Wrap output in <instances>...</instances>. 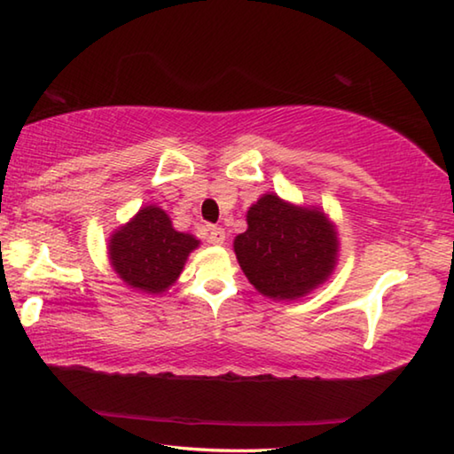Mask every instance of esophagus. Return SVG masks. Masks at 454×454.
Wrapping results in <instances>:
<instances>
[{"label": "esophagus", "instance_id": "1", "mask_svg": "<svg viewBox=\"0 0 454 454\" xmlns=\"http://www.w3.org/2000/svg\"><path fill=\"white\" fill-rule=\"evenodd\" d=\"M224 240H226L224 228H220V226H210V228H208V242H210V244L222 246V244H224Z\"/></svg>", "mask_w": 454, "mask_h": 454}]
</instances>
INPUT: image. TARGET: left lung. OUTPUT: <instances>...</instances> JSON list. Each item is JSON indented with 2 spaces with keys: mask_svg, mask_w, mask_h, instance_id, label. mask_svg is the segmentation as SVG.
<instances>
[{
  "mask_svg": "<svg viewBox=\"0 0 454 454\" xmlns=\"http://www.w3.org/2000/svg\"><path fill=\"white\" fill-rule=\"evenodd\" d=\"M248 230L236 236L234 252L246 278L260 294L296 301L333 274L338 234L320 208H304L264 194L246 214Z\"/></svg>",
  "mask_w": 454,
  "mask_h": 454,
  "instance_id": "1",
  "label": "left lung"
}]
</instances>
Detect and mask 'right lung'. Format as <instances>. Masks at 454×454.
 <instances>
[{"mask_svg":"<svg viewBox=\"0 0 454 454\" xmlns=\"http://www.w3.org/2000/svg\"><path fill=\"white\" fill-rule=\"evenodd\" d=\"M196 236L174 230L172 220L158 206H144L107 242L114 272L129 288L162 294L178 280L188 254L196 250Z\"/></svg>","mask_w":454,"mask_h":454,"instance_id":"right-lung-1","label":"right lung"}]
</instances>
